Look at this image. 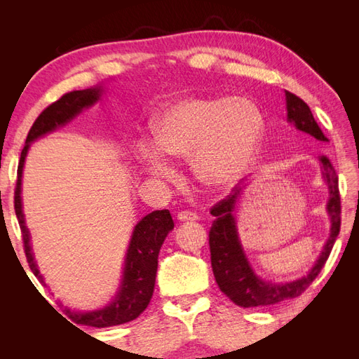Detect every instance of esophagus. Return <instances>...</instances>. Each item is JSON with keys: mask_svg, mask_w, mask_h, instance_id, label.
Instances as JSON below:
<instances>
[{"mask_svg": "<svg viewBox=\"0 0 359 359\" xmlns=\"http://www.w3.org/2000/svg\"><path fill=\"white\" fill-rule=\"evenodd\" d=\"M199 219V216L193 211H180L177 215L179 222H194V220Z\"/></svg>", "mask_w": 359, "mask_h": 359, "instance_id": "esophagus-1", "label": "esophagus"}]
</instances>
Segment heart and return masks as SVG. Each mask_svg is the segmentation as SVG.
I'll return each mask as SVG.
<instances>
[{"label":"heart","instance_id":"b5f03b06","mask_svg":"<svg viewBox=\"0 0 359 359\" xmlns=\"http://www.w3.org/2000/svg\"><path fill=\"white\" fill-rule=\"evenodd\" d=\"M265 116L248 98L189 97L158 114L152 135L156 148L142 149L147 170L168 177L163 156L191 158L197 177L215 189L238 185L261 156Z\"/></svg>","mask_w":359,"mask_h":359}]
</instances>
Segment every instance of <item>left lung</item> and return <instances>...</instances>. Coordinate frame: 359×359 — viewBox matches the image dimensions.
Returning a JSON list of instances; mask_svg holds the SVG:
<instances>
[{"label": "left lung", "mask_w": 359, "mask_h": 359, "mask_svg": "<svg viewBox=\"0 0 359 359\" xmlns=\"http://www.w3.org/2000/svg\"><path fill=\"white\" fill-rule=\"evenodd\" d=\"M285 100L288 121H292L299 131L315 137L316 140L325 142L327 137L316 123L307 103L297 95L288 93V90H285ZM321 163L324 177L330 189V199L329 203H327V211H329L332 220V233L321 256L318 259V262L310 270L307 276L301 279L287 282V284H271V282H264L262 279H259L255 271L251 270L241 247L238 230H236V220L233 216L236 201L239 199L242 193L241 187H234L225 199L217 202L211 208V215L216 217L212 220L208 236L212 273H215L220 292H224L230 297L236 306L245 309L266 307L273 306V304H279L282 301L293 299V297L301 296L306 292L311 282L321 273L323 266L330 256L333 243L337 241L341 228V196L338 175L334 172V168L332 166L329 158L323 156Z\"/></svg>", "instance_id": "obj_1"}]
</instances>
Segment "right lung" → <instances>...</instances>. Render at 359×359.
<instances>
[{"label":"right lung","instance_id":"obj_1","mask_svg":"<svg viewBox=\"0 0 359 359\" xmlns=\"http://www.w3.org/2000/svg\"><path fill=\"white\" fill-rule=\"evenodd\" d=\"M102 88H90L83 90H72L58 98L57 102L49 104L40 116L34 121L32 128L27 134L26 144L21 151L20 163H18V177L17 187H15L13 196V207L15 215L18 217V224L21 228L22 245H25V253L30 270L35 276L43 280V276L36 269L34 261L32 250L29 243V231L25 224V216L21 210V174L22 166H25V158L30 142H34L38 137L50 133L58 126H62L67 121L72 120L83 108L94 104L100 98ZM174 228L172 217L168 210H157L144 216L139 224L135 225L131 243H129L126 259H125V273L123 282H121L120 292L117 293L108 307L102 310L89 311V313H80V311H72L66 309V313L75 324L97 327L118 325L129 321H134L139 318L142 311L148 307V304L154 293L156 284V273H157V259L160 247L166 238V234Z\"/></svg>","mask_w":359,"mask_h":359}]
</instances>
